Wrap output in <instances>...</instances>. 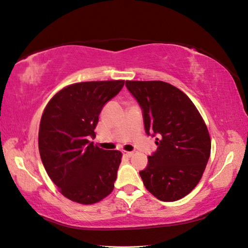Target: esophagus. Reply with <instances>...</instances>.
<instances>
[{"label": "esophagus", "instance_id": "1", "mask_svg": "<svg viewBox=\"0 0 248 248\" xmlns=\"http://www.w3.org/2000/svg\"><path fill=\"white\" fill-rule=\"evenodd\" d=\"M123 154H124V156H125V157H132L133 156V152H127V150H123Z\"/></svg>", "mask_w": 248, "mask_h": 248}]
</instances>
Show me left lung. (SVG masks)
I'll use <instances>...</instances> for the list:
<instances>
[{"instance_id": "1", "label": "left lung", "mask_w": 248, "mask_h": 248, "mask_svg": "<svg viewBox=\"0 0 248 248\" xmlns=\"http://www.w3.org/2000/svg\"><path fill=\"white\" fill-rule=\"evenodd\" d=\"M140 105L146 133H158V148L140 172L145 187L164 202L177 201L195 188L211 155L206 124L192 101L161 80H125Z\"/></svg>"}]
</instances>
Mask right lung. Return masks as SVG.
<instances>
[{
    "mask_svg": "<svg viewBox=\"0 0 248 248\" xmlns=\"http://www.w3.org/2000/svg\"><path fill=\"white\" fill-rule=\"evenodd\" d=\"M124 80L82 81L62 88L43 111L38 150L48 176L69 200L90 205L108 197L121 162L119 150L93 145L104 104Z\"/></svg>",
    "mask_w": 248,
    "mask_h": 248,
    "instance_id": "obj_1",
    "label": "right lung"
}]
</instances>
